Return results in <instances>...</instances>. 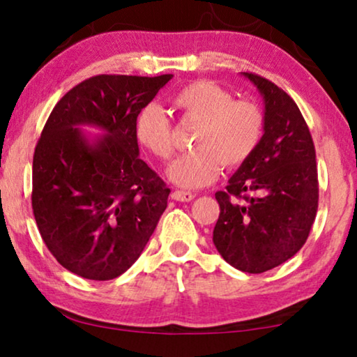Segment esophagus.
Here are the masks:
<instances>
[{"mask_svg":"<svg viewBox=\"0 0 357 357\" xmlns=\"http://www.w3.org/2000/svg\"><path fill=\"white\" fill-rule=\"evenodd\" d=\"M170 197H172V199H175V202H192V199L195 198V195L190 192H183V190H175Z\"/></svg>","mask_w":357,"mask_h":357,"instance_id":"34e87169","label":"esophagus"}]
</instances>
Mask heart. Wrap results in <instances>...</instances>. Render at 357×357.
I'll list each match as a JSON object with an SVG mask.
<instances>
[{
    "mask_svg": "<svg viewBox=\"0 0 357 357\" xmlns=\"http://www.w3.org/2000/svg\"><path fill=\"white\" fill-rule=\"evenodd\" d=\"M172 104L185 119L198 120L195 148L175 159L169 178L183 188H199L218 177L221 165L234 169L252 158L265 130V115L255 102L232 99L226 87L199 79L182 87ZM136 141L159 159L174 154V131L165 112L148 104L135 119Z\"/></svg>",
    "mask_w": 357,
    "mask_h": 357,
    "instance_id": "heart-1",
    "label": "heart"
}]
</instances>
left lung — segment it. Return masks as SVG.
I'll return each instance as SVG.
<instances>
[{"label": "left lung", "mask_w": 357, "mask_h": 357, "mask_svg": "<svg viewBox=\"0 0 357 357\" xmlns=\"http://www.w3.org/2000/svg\"><path fill=\"white\" fill-rule=\"evenodd\" d=\"M265 102V133L252 158L216 193L218 252L237 270L263 273L304 245L319 208L315 148L296 102L265 77L243 73Z\"/></svg>", "instance_id": "left-lung-1"}]
</instances>
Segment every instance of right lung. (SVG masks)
Returning <instances> with one entry per match:
<instances>
[{"instance_id":"obj_1","label":"right lung","mask_w":357,"mask_h":357,"mask_svg":"<svg viewBox=\"0 0 357 357\" xmlns=\"http://www.w3.org/2000/svg\"><path fill=\"white\" fill-rule=\"evenodd\" d=\"M172 75H99L52 110L32 164V209L56 261L92 281L123 275L144 250L170 190L139 159L138 112ZM82 126L102 137L89 139Z\"/></svg>"}]
</instances>
